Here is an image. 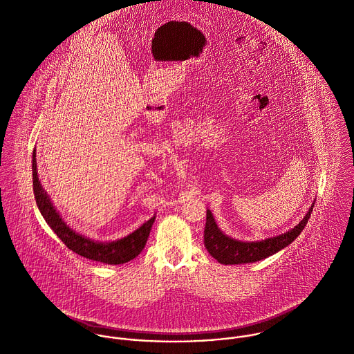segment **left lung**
Segmentation results:
<instances>
[{"instance_id": "left-lung-1", "label": "left lung", "mask_w": 354, "mask_h": 354, "mask_svg": "<svg viewBox=\"0 0 354 354\" xmlns=\"http://www.w3.org/2000/svg\"><path fill=\"white\" fill-rule=\"evenodd\" d=\"M315 201L304 219L291 230L284 234L270 237L262 241H240L232 239L221 232L215 218L209 209H207V222L204 229V245L207 251L222 265H240L259 262L268 257L288 247L305 229L310 214L313 211Z\"/></svg>"}]
</instances>
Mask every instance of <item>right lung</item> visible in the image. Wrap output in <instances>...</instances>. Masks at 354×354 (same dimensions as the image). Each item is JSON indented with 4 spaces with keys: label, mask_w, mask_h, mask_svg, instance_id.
I'll return each mask as SVG.
<instances>
[{
    "label": "right lung",
    "mask_w": 354,
    "mask_h": 354,
    "mask_svg": "<svg viewBox=\"0 0 354 354\" xmlns=\"http://www.w3.org/2000/svg\"><path fill=\"white\" fill-rule=\"evenodd\" d=\"M31 169H32V190H34V198L37 203V207L44 216L48 226L53 230V233L63 241V244L71 250L73 252L91 259L96 262H102L106 265H121L132 261L136 258L142 250L146 245V241L149 239L151 226L154 223L156 216H151L147 222H145L142 226H139L135 232L131 234L115 240V241H93L91 239H86L85 236H81L71 230L66 222L62 219L56 208L53 207L49 196L42 189L41 182L38 180L37 175V160H35V149L32 151V160H31Z\"/></svg>",
    "instance_id": "right-lung-1"
}]
</instances>
